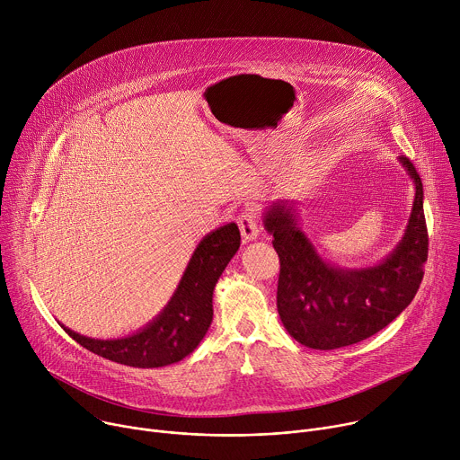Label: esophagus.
Returning <instances> with one entry per match:
<instances>
[{
	"mask_svg": "<svg viewBox=\"0 0 460 460\" xmlns=\"http://www.w3.org/2000/svg\"><path fill=\"white\" fill-rule=\"evenodd\" d=\"M236 224L240 227V233H242V238L251 242V240H256L258 233H260V227H258V218L252 211H242L238 217H236Z\"/></svg>",
	"mask_w": 460,
	"mask_h": 460,
	"instance_id": "obj_1",
	"label": "esophagus"
}]
</instances>
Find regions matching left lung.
<instances>
[{
	"label": "left lung",
	"mask_w": 460,
	"mask_h": 460,
	"mask_svg": "<svg viewBox=\"0 0 460 460\" xmlns=\"http://www.w3.org/2000/svg\"><path fill=\"white\" fill-rule=\"evenodd\" d=\"M415 181L406 233L373 268L341 270L325 261L296 224L291 202H275L264 215L280 258L277 307L288 333L313 349H337L369 339L413 300L428 260L422 180L408 156H399Z\"/></svg>",
	"instance_id": "left-lung-1"
}]
</instances>
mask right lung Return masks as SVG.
<instances>
[{
	"mask_svg": "<svg viewBox=\"0 0 460 460\" xmlns=\"http://www.w3.org/2000/svg\"><path fill=\"white\" fill-rule=\"evenodd\" d=\"M240 247L236 224L209 233L194 249L187 270L164 311L144 330L125 339L98 341L78 335L61 323L85 349L133 367H162L192 353L213 320V291L229 260Z\"/></svg>",
	"mask_w": 460,
	"mask_h": 460,
	"instance_id": "1",
	"label": "right lung"
}]
</instances>
